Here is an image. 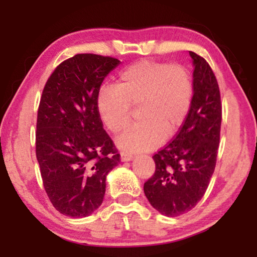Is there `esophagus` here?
I'll return each mask as SVG.
<instances>
[{"label":"esophagus","instance_id":"34e87169","mask_svg":"<svg viewBox=\"0 0 257 257\" xmlns=\"http://www.w3.org/2000/svg\"><path fill=\"white\" fill-rule=\"evenodd\" d=\"M132 159H133L132 155L125 154V153H121V161H122V162H125V161H130Z\"/></svg>","mask_w":257,"mask_h":257}]
</instances>
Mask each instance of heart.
I'll return each instance as SVG.
<instances>
[{"label": "heart", "mask_w": 257, "mask_h": 257, "mask_svg": "<svg viewBox=\"0 0 257 257\" xmlns=\"http://www.w3.org/2000/svg\"><path fill=\"white\" fill-rule=\"evenodd\" d=\"M194 98V80L188 68L159 61L141 60L120 71L115 88L99 90L96 107L108 132L119 134L127 127L132 106L139 122L118 138L127 153L151 151L172 137L185 124Z\"/></svg>", "instance_id": "b5f03b06"}]
</instances>
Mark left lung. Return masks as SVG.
Masks as SVG:
<instances>
[{
    "label": "left lung",
    "mask_w": 257,
    "mask_h": 257,
    "mask_svg": "<svg viewBox=\"0 0 257 257\" xmlns=\"http://www.w3.org/2000/svg\"><path fill=\"white\" fill-rule=\"evenodd\" d=\"M194 98L188 118L175 138L153 155L155 172L144 184L151 205L178 216L197 205L210 184L220 143L222 104L216 77L206 60L189 52Z\"/></svg>",
    "instance_id": "1"
}]
</instances>
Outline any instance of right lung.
Masks as SVG:
<instances>
[{
    "label": "right lung",
    "mask_w": 257,
    "mask_h": 257,
    "mask_svg": "<svg viewBox=\"0 0 257 257\" xmlns=\"http://www.w3.org/2000/svg\"><path fill=\"white\" fill-rule=\"evenodd\" d=\"M120 61L92 53L61 62L43 89L36 123V158L45 191L63 215L84 217L101 206L107 173L120 162L103 128L96 99Z\"/></svg>",
    "instance_id": "1"
}]
</instances>
